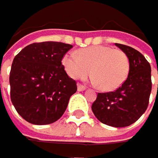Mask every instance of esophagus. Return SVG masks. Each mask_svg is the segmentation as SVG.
<instances>
[{
  "mask_svg": "<svg viewBox=\"0 0 158 158\" xmlns=\"http://www.w3.org/2000/svg\"><path fill=\"white\" fill-rule=\"evenodd\" d=\"M86 89V87L82 84H77V91H80V92H81V91H84Z\"/></svg>",
  "mask_w": 158,
  "mask_h": 158,
  "instance_id": "esophagus-1",
  "label": "esophagus"
}]
</instances>
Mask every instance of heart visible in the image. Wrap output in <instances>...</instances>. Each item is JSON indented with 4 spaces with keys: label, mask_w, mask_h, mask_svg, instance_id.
<instances>
[{
    "label": "heart",
    "mask_w": 158,
    "mask_h": 158,
    "mask_svg": "<svg viewBox=\"0 0 158 158\" xmlns=\"http://www.w3.org/2000/svg\"><path fill=\"white\" fill-rule=\"evenodd\" d=\"M62 64L75 80L85 78L92 73L93 81L104 91L120 87L130 70L129 59L123 51L104 45L81 49L77 56L73 53L66 54Z\"/></svg>",
    "instance_id": "1"
}]
</instances>
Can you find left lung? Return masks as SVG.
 Segmentation results:
<instances>
[{"label":"left lung","instance_id":"1","mask_svg":"<svg viewBox=\"0 0 158 158\" xmlns=\"http://www.w3.org/2000/svg\"><path fill=\"white\" fill-rule=\"evenodd\" d=\"M116 45L129 59L130 70L123 84L114 92L98 93L92 104L96 118L112 127H126L145 113L152 91L151 65L137 50L120 44Z\"/></svg>","mask_w":158,"mask_h":158}]
</instances>
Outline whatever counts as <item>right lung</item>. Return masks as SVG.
<instances>
[{
  "label": "right lung",
  "mask_w": 158,
  "mask_h": 158,
  "mask_svg": "<svg viewBox=\"0 0 158 158\" xmlns=\"http://www.w3.org/2000/svg\"><path fill=\"white\" fill-rule=\"evenodd\" d=\"M73 47L58 41L35 42L14 58L10 98L20 116L36 125L51 124L61 118L77 82L64 70L61 60Z\"/></svg>",
  "instance_id": "obj_1"
}]
</instances>
